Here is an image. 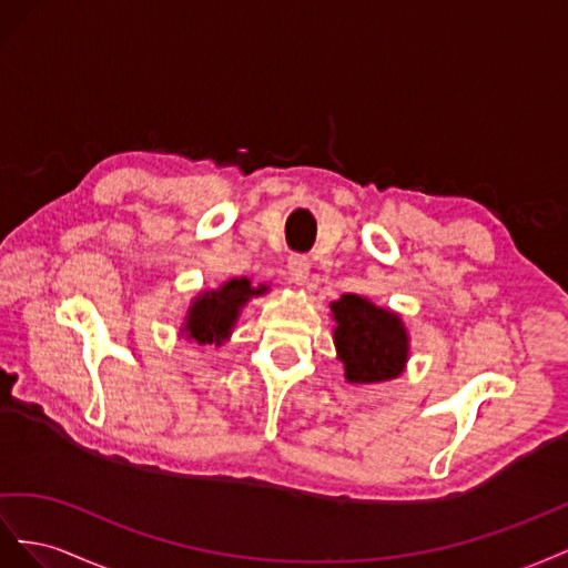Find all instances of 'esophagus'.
<instances>
[{
  "label": "esophagus",
  "instance_id": "obj_1",
  "mask_svg": "<svg viewBox=\"0 0 568 568\" xmlns=\"http://www.w3.org/2000/svg\"><path fill=\"white\" fill-rule=\"evenodd\" d=\"M310 258L302 254H293L287 258V278L293 281L295 285H304L310 281Z\"/></svg>",
  "mask_w": 568,
  "mask_h": 568
}]
</instances>
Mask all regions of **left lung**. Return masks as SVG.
Here are the masks:
<instances>
[{"instance_id": "1", "label": "left lung", "mask_w": 568, "mask_h": 568, "mask_svg": "<svg viewBox=\"0 0 568 568\" xmlns=\"http://www.w3.org/2000/svg\"><path fill=\"white\" fill-rule=\"evenodd\" d=\"M333 345L352 385L385 383L404 374L409 362V331L397 312L364 295L331 302Z\"/></svg>"}]
</instances>
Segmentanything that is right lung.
Returning a JSON list of instances; mask_svg holds the SVG:
<instances>
[{"mask_svg": "<svg viewBox=\"0 0 568 568\" xmlns=\"http://www.w3.org/2000/svg\"><path fill=\"white\" fill-rule=\"evenodd\" d=\"M268 285H252L250 278L223 281L214 290H200L190 300L185 318L181 323V337L194 345L221 347L231 339L235 323L252 297L266 295Z\"/></svg>", "mask_w": 568, "mask_h": 568, "instance_id": "obj_1", "label": "right lung"}]
</instances>
